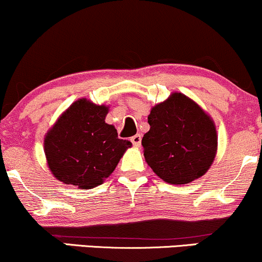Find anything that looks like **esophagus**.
<instances>
[{
    "label": "esophagus",
    "mask_w": 262,
    "mask_h": 262,
    "mask_svg": "<svg viewBox=\"0 0 262 262\" xmlns=\"http://www.w3.org/2000/svg\"><path fill=\"white\" fill-rule=\"evenodd\" d=\"M130 141H132V143H133L134 146H140V144H141V135L140 134L133 135V137L130 138Z\"/></svg>",
    "instance_id": "1"
}]
</instances>
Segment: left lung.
Listing matches in <instances>:
<instances>
[{"label": "left lung", "mask_w": 262, "mask_h": 262, "mask_svg": "<svg viewBox=\"0 0 262 262\" xmlns=\"http://www.w3.org/2000/svg\"><path fill=\"white\" fill-rule=\"evenodd\" d=\"M148 123L141 145L146 162L161 180L183 185L207 172L217 151V132L198 104L175 92L152 108Z\"/></svg>", "instance_id": "obj_1"}]
</instances>
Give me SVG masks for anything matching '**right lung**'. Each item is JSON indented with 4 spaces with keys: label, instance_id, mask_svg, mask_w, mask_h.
I'll use <instances>...</instances> for the list:
<instances>
[{
    "label": "right lung",
    "instance_id": "add662e5",
    "mask_svg": "<svg viewBox=\"0 0 262 262\" xmlns=\"http://www.w3.org/2000/svg\"><path fill=\"white\" fill-rule=\"evenodd\" d=\"M108 108L79 100L48 132L44 150L49 169L59 181L89 189L101 185L130 148L117 129L104 122Z\"/></svg>",
    "mask_w": 262,
    "mask_h": 262
}]
</instances>
